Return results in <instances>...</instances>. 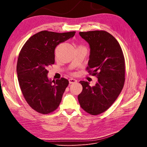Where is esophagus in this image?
<instances>
[{
	"mask_svg": "<svg viewBox=\"0 0 147 147\" xmlns=\"http://www.w3.org/2000/svg\"><path fill=\"white\" fill-rule=\"evenodd\" d=\"M78 80L74 79H69V83L70 84H73V83H76Z\"/></svg>",
	"mask_w": 147,
	"mask_h": 147,
	"instance_id": "obj_1",
	"label": "esophagus"
}]
</instances>
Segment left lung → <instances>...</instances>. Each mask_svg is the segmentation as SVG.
Here are the masks:
<instances>
[{
	"label": "left lung",
	"instance_id": "8db88e82",
	"mask_svg": "<svg viewBox=\"0 0 147 147\" xmlns=\"http://www.w3.org/2000/svg\"><path fill=\"white\" fill-rule=\"evenodd\" d=\"M79 34L90 49L86 69L96 77L98 82L91 87L88 82L80 81L83 90L78 100L86 112L98 115L112 105L124 86L125 57L117 40L105 31H90Z\"/></svg>",
	"mask_w": 147,
	"mask_h": 147
}]
</instances>
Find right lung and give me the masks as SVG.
<instances>
[{"label": "right lung", "instance_id": "add662e5", "mask_svg": "<svg viewBox=\"0 0 147 147\" xmlns=\"http://www.w3.org/2000/svg\"><path fill=\"white\" fill-rule=\"evenodd\" d=\"M75 33L42 31L30 37L20 52L17 65L20 86L28 104L38 113L49 114L59 105L69 82L62 78L53 83L48 78V68L55 63L57 46Z\"/></svg>", "mask_w": 147, "mask_h": 147}]
</instances>
